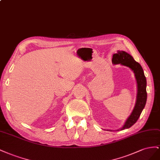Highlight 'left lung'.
I'll list each match as a JSON object with an SVG mask.
<instances>
[{"mask_svg": "<svg viewBox=\"0 0 160 160\" xmlns=\"http://www.w3.org/2000/svg\"><path fill=\"white\" fill-rule=\"evenodd\" d=\"M112 62L114 64L121 63V65L131 68L134 72L137 83H138V96H137L135 106L130 117L127 118L124 126L121 129V130H123L129 128L135 124L138 120L141 112L145 107L146 101H147V91H146L147 81H146V78L144 75L142 67L134 60L130 54L127 52L118 51L117 53L113 54Z\"/></svg>", "mask_w": 160, "mask_h": 160, "instance_id": "1", "label": "left lung"}]
</instances>
